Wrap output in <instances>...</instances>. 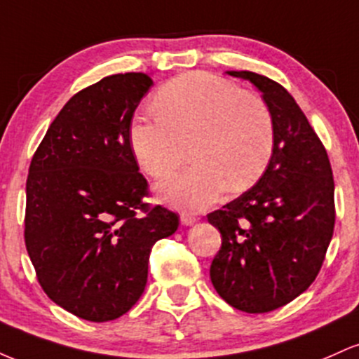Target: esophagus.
<instances>
[{
  "label": "esophagus",
  "instance_id": "34e87169",
  "mask_svg": "<svg viewBox=\"0 0 359 359\" xmlns=\"http://www.w3.org/2000/svg\"><path fill=\"white\" fill-rule=\"evenodd\" d=\"M197 221H199V217H197L196 214H189V212L180 214V222H182V224H185V226H191Z\"/></svg>",
  "mask_w": 359,
  "mask_h": 359
}]
</instances>
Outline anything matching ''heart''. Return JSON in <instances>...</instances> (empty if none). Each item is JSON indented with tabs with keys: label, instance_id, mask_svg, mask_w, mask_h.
Listing matches in <instances>:
<instances>
[{
	"label": "heart",
	"instance_id": "b5f03b06",
	"mask_svg": "<svg viewBox=\"0 0 359 359\" xmlns=\"http://www.w3.org/2000/svg\"><path fill=\"white\" fill-rule=\"evenodd\" d=\"M275 118L257 94L208 72L168 81L155 97V114L138 116L131 150L147 175L160 179L184 162L194 165L158 185L163 203L203 211L226 189L243 191L265 172L275 148Z\"/></svg>",
	"mask_w": 359,
	"mask_h": 359
}]
</instances>
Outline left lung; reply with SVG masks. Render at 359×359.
<instances>
[{
	"label": "left lung",
	"instance_id": "obj_1",
	"mask_svg": "<svg viewBox=\"0 0 359 359\" xmlns=\"http://www.w3.org/2000/svg\"><path fill=\"white\" fill-rule=\"evenodd\" d=\"M253 82L275 118V148L250 191L208 214L221 233L211 282L229 306L248 314L283 307L306 292L334 233V177L327 151L290 93L262 74Z\"/></svg>",
	"mask_w": 359,
	"mask_h": 359
}]
</instances>
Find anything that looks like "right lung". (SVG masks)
Returning a JSON list of instances; mask_svg holds the SVG:
<instances>
[{"label":"right lung","instance_id":"right-lung-1","mask_svg":"<svg viewBox=\"0 0 359 359\" xmlns=\"http://www.w3.org/2000/svg\"><path fill=\"white\" fill-rule=\"evenodd\" d=\"M154 84L114 74L65 102L32 158L25 246L40 287L90 323L126 314L142 297L151 246L179 228V214L147 203L131 150V119Z\"/></svg>","mask_w":359,"mask_h":359}]
</instances>
